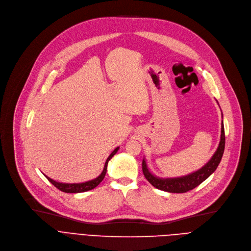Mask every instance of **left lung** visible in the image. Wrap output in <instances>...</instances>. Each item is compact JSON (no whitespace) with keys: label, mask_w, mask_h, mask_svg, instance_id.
<instances>
[{"label":"left lung","mask_w":251,"mask_h":251,"mask_svg":"<svg viewBox=\"0 0 251 251\" xmlns=\"http://www.w3.org/2000/svg\"><path fill=\"white\" fill-rule=\"evenodd\" d=\"M224 149H225V130H224V125L222 122V126H221V139H220L217 151L215 152V154L213 155V157L211 158V160L208 162V163L204 166H202L201 169H199L198 171L185 176H181V177L160 178L150 172L148 166H147L146 160L143 159V163H142L143 173L145 175L146 179L158 189L168 191V193H174V194L186 193V191L194 189L195 187L200 185L217 169L218 165L220 164L221 159H222Z\"/></svg>","instance_id":"left-lung-1"}]
</instances>
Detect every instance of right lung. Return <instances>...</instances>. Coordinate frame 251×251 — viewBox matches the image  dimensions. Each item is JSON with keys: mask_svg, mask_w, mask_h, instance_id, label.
Returning <instances> with one entry per match:
<instances>
[{"mask_svg": "<svg viewBox=\"0 0 251 251\" xmlns=\"http://www.w3.org/2000/svg\"><path fill=\"white\" fill-rule=\"evenodd\" d=\"M119 151V147L117 148H115L112 153L108 156L106 162H105V165H104V168H103L101 174L98 176V177L92 179V180H89V181H86V182H82V183H63V182H56L55 180L48 177L47 175H44L46 177L49 179V181L53 184L57 189H60L62 191H64V193H68V194H78V193H85V191H88V190H91L93 188H95L102 180L103 178H104V176L106 174V170H107V164H108V161L116 154V152Z\"/></svg>", "mask_w": 251, "mask_h": 251, "instance_id": "obj_1", "label": "right lung"}]
</instances>
